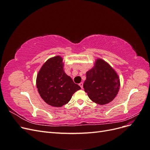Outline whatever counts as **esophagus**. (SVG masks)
I'll use <instances>...</instances> for the list:
<instances>
[{"label": "esophagus", "instance_id": "esophagus-1", "mask_svg": "<svg viewBox=\"0 0 150 150\" xmlns=\"http://www.w3.org/2000/svg\"><path fill=\"white\" fill-rule=\"evenodd\" d=\"M79 86H80V87L81 88H83V83H80L79 84Z\"/></svg>", "mask_w": 150, "mask_h": 150}]
</instances>
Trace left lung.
<instances>
[{
    "label": "left lung",
    "instance_id": "left-lung-1",
    "mask_svg": "<svg viewBox=\"0 0 150 150\" xmlns=\"http://www.w3.org/2000/svg\"><path fill=\"white\" fill-rule=\"evenodd\" d=\"M120 81L114 69L101 59H97L94 67L86 72L83 84L90 99L100 105L112 101L119 91Z\"/></svg>",
    "mask_w": 150,
    "mask_h": 150
}]
</instances>
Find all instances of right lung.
Segmentation results:
<instances>
[{"instance_id": "obj_1", "label": "right lung", "mask_w": 150, "mask_h": 150, "mask_svg": "<svg viewBox=\"0 0 150 150\" xmlns=\"http://www.w3.org/2000/svg\"><path fill=\"white\" fill-rule=\"evenodd\" d=\"M62 58L49 59L39 70L36 86L40 97L49 105L61 107L70 101L72 94L81 89L63 70Z\"/></svg>"}]
</instances>
